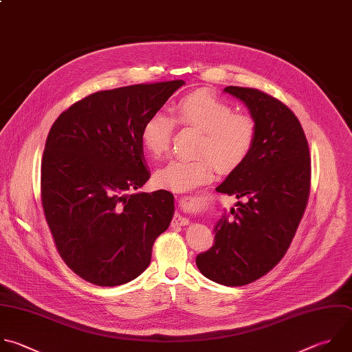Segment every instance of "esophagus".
<instances>
[{"mask_svg":"<svg viewBox=\"0 0 352 352\" xmlns=\"http://www.w3.org/2000/svg\"><path fill=\"white\" fill-rule=\"evenodd\" d=\"M173 223H174V225H188V223H189V219L185 218V217H182V215H179V214H175L174 218H173Z\"/></svg>","mask_w":352,"mask_h":352,"instance_id":"1","label":"esophagus"}]
</instances>
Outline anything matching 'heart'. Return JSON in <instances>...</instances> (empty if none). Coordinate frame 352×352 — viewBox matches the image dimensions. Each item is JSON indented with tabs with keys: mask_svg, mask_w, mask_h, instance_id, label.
I'll list each match as a JSON object with an SVG mask.
<instances>
[{
	"mask_svg": "<svg viewBox=\"0 0 352 352\" xmlns=\"http://www.w3.org/2000/svg\"><path fill=\"white\" fill-rule=\"evenodd\" d=\"M173 119L164 113H155L145 122L141 142L153 156H162L170 146L175 120L177 124L196 129L201 133L197 157H177L155 174L159 188L185 192L199 186L214 174L215 164L230 171L250 156L257 124L248 113H236L233 106L208 92H193L181 98L171 109Z\"/></svg>",
	"mask_w": 352,
	"mask_h": 352,
	"instance_id": "1",
	"label": "heart"
}]
</instances>
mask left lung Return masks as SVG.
Here are the masks:
<instances>
[{
  "label": "left lung",
  "instance_id": "8db88e82",
  "mask_svg": "<svg viewBox=\"0 0 352 352\" xmlns=\"http://www.w3.org/2000/svg\"><path fill=\"white\" fill-rule=\"evenodd\" d=\"M223 91L248 106L257 138L245 163L215 188L242 200L218 219L214 245L196 257V265L215 283L243 286L286 254L308 203L311 159L304 130L285 103L256 88Z\"/></svg>",
  "mask_w": 352,
  "mask_h": 352
}]
</instances>
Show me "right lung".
Wrapping results in <instances>:
<instances>
[{
	"mask_svg": "<svg viewBox=\"0 0 352 352\" xmlns=\"http://www.w3.org/2000/svg\"><path fill=\"white\" fill-rule=\"evenodd\" d=\"M184 80L85 96L52 124L41 162V201L66 265L98 286H119L151 264L174 215V196L134 192L151 178L141 131Z\"/></svg>",
	"mask_w": 352,
	"mask_h": 352,
	"instance_id": "right-lung-1",
	"label": "right lung"
}]
</instances>
